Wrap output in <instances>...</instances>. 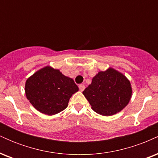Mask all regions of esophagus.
<instances>
[{
    "label": "esophagus",
    "instance_id": "34e87169",
    "mask_svg": "<svg viewBox=\"0 0 158 158\" xmlns=\"http://www.w3.org/2000/svg\"><path fill=\"white\" fill-rule=\"evenodd\" d=\"M79 90H80L81 91H83V90H85V85H84L81 84V85H79Z\"/></svg>",
    "mask_w": 158,
    "mask_h": 158
}]
</instances>
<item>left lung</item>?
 <instances>
[{"instance_id": "left-lung-1", "label": "left lung", "mask_w": 158, "mask_h": 158, "mask_svg": "<svg viewBox=\"0 0 158 158\" xmlns=\"http://www.w3.org/2000/svg\"><path fill=\"white\" fill-rule=\"evenodd\" d=\"M132 90L128 79L113 68L99 72L83 91L92 109L103 116L122 110L129 102Z\"/></svg>"}]
</instances>
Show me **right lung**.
<instances>
[{
	"mask_svg": "<svg viewBox=\"0 0 158 158\" xmlns=\"http://www.w3.org/2000/svg\"><path fill=\"white\" fill-rule=\"evenodd\" d=\"M78 90L73 79L49 66L34 73L25 85L27 99L35 109L48 115L64 110L70 98Z\"/></svg>",
	"mask_w": 158,
	"mask_h": 158,
	"instance_id": "1",
	"label": "right lung"
}]
</instances>
